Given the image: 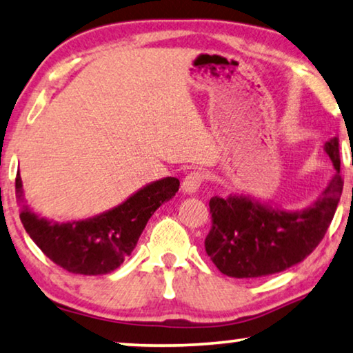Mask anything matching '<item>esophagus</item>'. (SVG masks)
<instances>
[{
	"mask_svg": "<svg viewBox=\"0 0 353 353\" xmlns=\"http://www.w3.org/2000/svg\"><path fill=\"white\" fill-rule=\"evenodd\" d=\"M203 182V174L198 171H193L190 174H187L182 181V192L185 194H194L198 192L199 185Z\"/></svg>",
	"mask_w": 353,
	"mask_h": 353,
	"instance_id": "obj_1",
	"label": "esophagus"
}]
</instances>
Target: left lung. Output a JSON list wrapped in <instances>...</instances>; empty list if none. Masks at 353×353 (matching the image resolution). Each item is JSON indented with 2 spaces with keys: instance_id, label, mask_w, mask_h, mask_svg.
I'll list each match as a JSON object with an SVG mask.
<instances>
[{
  "instance_id": "obj_1",
  "label": "left lung",
  "mask_w": 353,
  "mask_h": 353,
  "mask_svg": "<svg viewBox=\"0 0 353 353\" xmlns=\"http://www.w3.org/2000/svg\"><path fill=\"white\" fill-rule=\"evenodd\" d=\"M336 172L309 206L283 209L247 193L215 196L204 245L210 260L228 277L255 279L276 274L303 261L323 239L334 217L343 179L339 174V138L323 145Z\"/></svg>"
}]
</instances>
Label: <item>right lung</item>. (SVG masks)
<instances>
[{
	"label": "right lung",
	"instance_id": "obj_1",
	"mask_svg": "<svg viewBox=\"0 0 353 353\" xmlns=\"http://www.w3.org/2000/svg\"><path fill=\"white\" fill-rule=\"evenodd\" d=\"M179 190V179L163 177L147 183L109 210L90 219L55 222L20 204V220L34 244L63 270L83 276L112 272L138 244L149 219ZM22 201V177L15 179Z\"/></svg>",
	"mask_w": 353,
	"mask_h": 353
}]
</instances>
